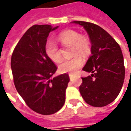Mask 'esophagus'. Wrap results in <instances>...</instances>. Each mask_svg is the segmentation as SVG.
Returning a JSON list of instances; mask_svg holds the SVG:
<instances>
[{
	"label": "esophagus",
	"mask_w": 131,
	"mask_h": 131,
	"mask_svg": "<svg viewBox=\"0 0 131 131\" xmlns=\"http://www.w3.org/2000/svg\"><path fill=\"white\" fill-rule=\"evenodd\" d=\"M69 77H70V79H71V80H73V75H72V74H71V73L69 74Z\"/></svg>",
	"instance_id": "esophagus-1"
}]
</instances>
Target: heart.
Here are the masks:
<instances>
[{"label": "heart", "instance_id": "obj_1", "mask_svg": "<svg viewBox=\"0 0 131 131\" xmlns=\"http://www.w3.org/2000/svg\"><path fill=\"white\" fill-rule=\"evenodd\" d=\"M58 41L63 47H71V55L75 56L71 59L63 60L59 65V70L62 73H75L83 65L82 57H86L90 53L91 47L89 38L80 35L74 30H66L58 35ZM45 52L53 62L58 63L61 60V52L57 43L53 40H48L45 44Z\"/></svg>", "mask_w": 131, "mask_h": 131}]
</instances>
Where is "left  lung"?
I'll return each instance as SVG.
<instances>
[{"label": "left lung", "instance_id": "1", "mask_svg": "<svg viewBox=\"0 0 131 131\" xmlns=\"http://www.w3.org/2000/svg\"><path fill=\"white\" fill-rule=\"evenodd\" d=\"M88 32L92 43V55L82 70L91 76L82 77L79 92L84 101L95 107L105 106L114 101L125 79L123 55L117 42L95 24L73 21Z\"/></svg>", "mask_w": 131, "mask_h": 131}]
</instances>
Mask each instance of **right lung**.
<instances>
[{
    "instance_id": "obj_1",
    "label": "right lung",
    "mask_w": 131,
    "mask_h": 131,
    "mask_svg": "<svg viewBox=\"0 0 131 131\" xmlns=\"http://www.w3.org/2000/svg\"><path fill=\"white\" fill-rule=\"evenodd\" d=\"M57 28L49 25L30 27L15 47L11 60L18 93L33 111L43 115L63 107L70 80L67 73L52 78L58 67L45 52L49 33Z\"/></svg>"
}]
</instances>
